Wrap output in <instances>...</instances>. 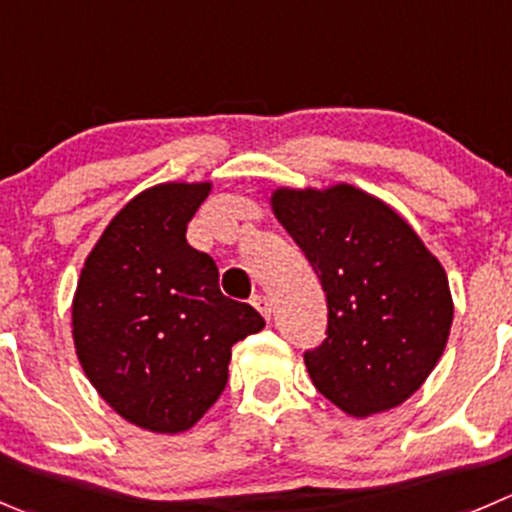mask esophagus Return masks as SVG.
<instances>
[{"label":"esophagus","mask_w":512,"mask_h":512,"mask_svg":"<svg viewBox=\"0 0 512 512\" xmlns=\"http://www.w3.org/2000/svg\"><path fill=\"white\" fill-rule=\"evenodd\" d=\"M252 305H255L257 310H260V315L265 317V320H270V317H272V302H270V297L255 295V297H252Z\"/></svg>","instance_id":"esophagus-1"}]
</instances>
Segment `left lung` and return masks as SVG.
Listing matches in <instances>:
<instances>
[{"instance_id": "8db88e82", "label": "left lung", "mask_w": 512, "mask_h": 512, "mask_svg": "<svg viewBox=\"0 0 512 512\" xmlns=\"http://www.w3.org/2000/svg\"><path fill=\"white\" fill-rule=\"evenodd\" d=\"M272 210L327 297L325 340L305 350L312 385L352 418L405 403L453 325L443 265L393 207L352 185L282 187Z\"/></svg>"}]
</instances>
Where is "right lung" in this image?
<instances>
[{"mask_svg":"<svg viewBox=\"0 0 512 512\" xmlns=\"http://www.w3.org/2000/svg\"><path fill=\"white\" fill-rule=\"evenodd\" d=\"M210 182H165L114 215L84 260L72 335L84 375L124 420L182 433L227 385L232 345L265 327L260 312L220 292L187 225Z\"/></svg>","mask_w":512,"mask_h":512,"instance_id":"obj_1","label":"right lung"}]
</instances>
